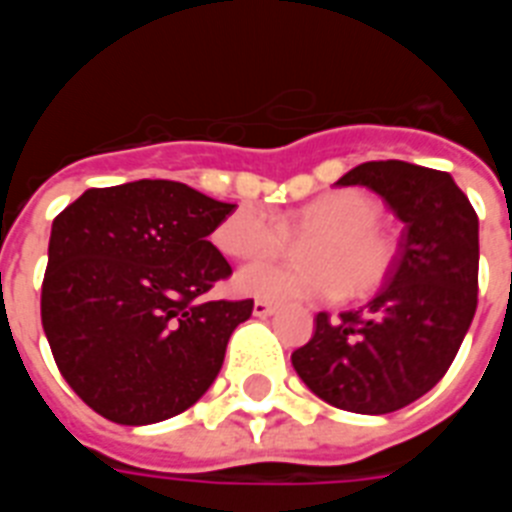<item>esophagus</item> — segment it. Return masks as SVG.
Segmentation results:
<instances>
[{
	"label": "esophagus",
	"instance_id": "esophagus-1",
	"mask_svg": "<svg viewBox=\"0 0 512 512\" xmlns=\"http://www.w3.org/2000/svg\"><path fill=\"white\" fill-rule=\"evenodd\" d=\"M252 312H255V318H268V315H274V312H277V307H274V304H268V301H255Z\"/></svg>",
	"mask_w": 512,
	"mask_h": 512
}]
</instances>
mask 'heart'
Listing matches in <instances>:
<instances>
[{"instance_id": "1", "label": "heart", "mask_w": 512, "mask_h": 512, "mask_svg": "<svg viewBox=\"0 0 512 512\" xmlns=\"http://www.w3.org/2000/svg\"><path fill=\"white\" fill-rule=\"evenodd\" d=\"M381 205L362 189H337L301 205L285 219L246 202L213 230V244L235 260H260L282 252L293 235L307 263H255L235 274V290L263 301H301L321 296H370L395 266L397 246L378 227Z\"/></svg>"}]
</instances>
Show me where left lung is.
Wrapping results in <instances>:
<instances>
[{
	"label": "left lung",
	"mask_w": 512,
	"mask_h": 512,
	"mask_svg": "<svg viewBox=\"0 0 512 512\" xmlns=\"http://www.w3.org/2000/svg\"><path fill=\"white\" fill-rule=\"evenodd\" d=\"M381 194L403 222L392 274L362 310L329 318L290 362L329 406L389 414L450 370L477 310V213L450 172L367 161L337 180Z\"/></svg>",
	"instance_id": "obj_1"
}]
</instances>
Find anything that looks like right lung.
I'll list each match as a JSON object with an SVG mask.
<instances>
[{
	"label": "right lung",
	"instance_id": "obj_1",
	"mask_svg": "<svg viewBox=\"0 0 512 512\" xmlns=\"http://www.w3.org/2000/svg\"><path fill=\"white\" fill-rule=\"evenodd\" d=\"M235 205L175 180L87 189L51 224L40 318L62 378L101 417L194 406L255 301H202L233 274L208 241Z\"/></svg>",
	"mask_w": 512,
	"mask_h": 512
}]
</instances>
